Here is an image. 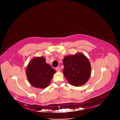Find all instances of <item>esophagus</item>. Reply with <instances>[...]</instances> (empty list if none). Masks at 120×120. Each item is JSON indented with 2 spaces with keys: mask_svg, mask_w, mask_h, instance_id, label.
Returning a JSON list of instances; mask_svg holds the SVG:
<instances>
[{
  "mask_svg": "<svg viewBox=\"0 0 120 120\" xmlns=\"http://www.w3.org/2000/svg\"><path fill=\"white\" fill-rule=\"evenodd\" d=\"M56 70L57 71H58V72H59L60 71V67H56Z\"/></svg>",
  "mask_w": 120,
  "mask_h": 120,
  "instance_id": "obj_1",
  "label": "esophagus"
}]
</instances>
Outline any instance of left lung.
Returning a JSON list of instances; mask_svg holds the SVG:
<instances>
[{
	"mask_svg": "<svg viewBox=\"0 0 120 120\" xmlns=\"http://www.w3.org/2000/svg\"><path fill=\"white\" fill-rule=\"evenodd\" d=\"M63 64V74L71 85L80 86L87 82L91 74V66L84 55L78 53L66 56L64 58Z\"/></svg>",
	"mask_w": 120,
	"mask_h": 120,
	"instance_id": "obj_1",
	"label": "left lung"
}]
</instances>
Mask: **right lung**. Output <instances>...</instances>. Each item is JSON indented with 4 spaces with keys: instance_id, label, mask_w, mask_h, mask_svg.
Here are the masks:
<instances>
[{
    "instance_id": "1",
    "label": "right lung",
    "mask_w": 120,
    "mask_h": 120,
    "mask_svg": "<svg viewBox=\"0 0 120 120\" xmlns=\"http://www.w3.org/2000/svg\"><path fill=\"white\" fill-rule=\"evenodd\" d=\"M56 70L45 63L44 57L32 59L28 64L26 74L29 83L33 86L43 89L49 85Z\"/></svg>"
}]
</instances>
